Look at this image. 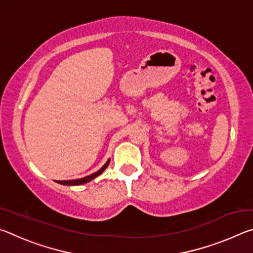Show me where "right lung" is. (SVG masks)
<instances>
[{
    "label": "right lung",
    "mask_w": 253,
    "mask_h": 253,
    "mask_svg": "<svg viewBox=\"0 0 253 253\" xmlns=\"http://www.w3.org/2000/svg\"><path fill=\"white\" fill-rule=\"evenodd\" d=\"M109 162H110V160L107 161L106 164L102 166L99 170H97L96 173H93L91 175H88V176L83 177V178H78V179H70V181H57V183L62 184V185H70L71 186V185H81V184H85V183L90 182L93 178H96L98 175H100L102 172H104V170L107 169V166L109 165Z\"/></svg>",
    "instance_id": "right-lung-1"
}]
</instances>
